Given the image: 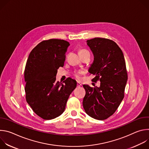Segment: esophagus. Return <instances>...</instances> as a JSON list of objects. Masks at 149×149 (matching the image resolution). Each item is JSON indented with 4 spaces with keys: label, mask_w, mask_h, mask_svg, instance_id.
<instances>
[{
    "label": "esophagus",
    "mask_w": 149,
    "mask_h": 149,
    "mask_svg": "<svg viewBox=\"0 0 149 149\" xmlns=\"http://www.w3.org/2000/svg\"><path fill=\"white\" fill-rule=\"evenodd\" d=\"M81 86H82V84H81V83H80V82H77V87H81Z\"/></svg>",
    "instance_id": "1"
}]
</instances>
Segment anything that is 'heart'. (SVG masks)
<instances>
[{
    "instance_id": "1",
    "label": "heart",
    "mask_w": 149,
    "mask_h": 149,
    "mask_svg": "<svg viewBox=\"0 0 149 149\" xmlns=\"http://www.w3.org/2000/svg\"><path fill=\"white\" fill-rule=\"evenodd\" d=\"M85 51H86V50H84V49H81V50H80L79 51V53H80V52H85ZM82 73V71H79V72H76L75 74V76L77 77V78H79V75L80 74H81Z\"/></svg>"
}]
</instances>
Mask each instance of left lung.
<instances>
[{
  "mask_svg": "<svg viewBox=\"0 0 149 149\" xmlns=\"http://www.w3.org/2000/svg\"><path fill=\"white\" fill-rule=\"evenodd\" d=\"M94 55L88 72L100 80V87L83 85L86 90L82 105L86 113L92 118L103 120L116 111L124 98L127 81L124 56L114 41L95 38L87 40Z\"/></svg>",
  "mask_w": 149,
  "mask_h": 149,
  "instance_id": "1",
  "label": "left lung"
}]
</instances>
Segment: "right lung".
Returning <instances> with one entry per match:
<instances>
[{"instance_id":"right-lung-1","label":"right lung","mask_w":149,"mask_h":149,"mask_svg":"<svg viewBox=\"0 0 149 149\" xmlns=\"http://www.w3.org/2000/svg\"><path fill=\"white\" fill-rule=\"evenodd\" d=\"M68 42L57 39L42 41L30 52L24 72L26 101L44 120L55 118L64 111L67 100L77 87L68 78L56 81L58 69L63 67Z\"/></svg>"}]
</instances>
